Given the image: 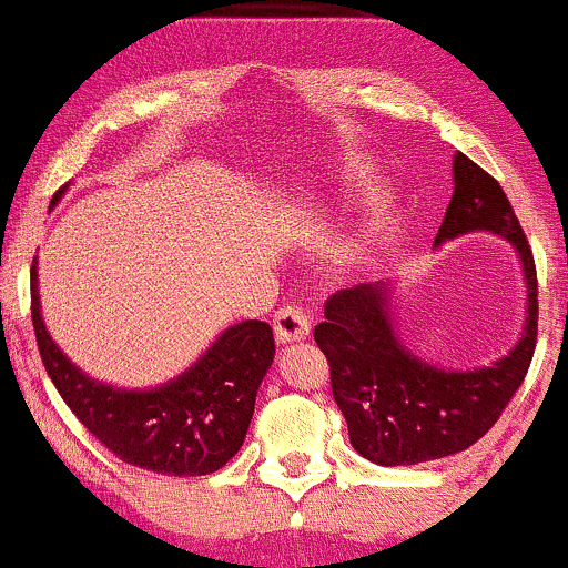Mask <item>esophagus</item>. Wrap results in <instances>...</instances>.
I'll return each mask as SVG.
<instances>
[{"label": "esophagus", "instance_id": "esophagus-1", "mask_svg": "<svg viewBox=\"0 0 568 568\" xmlns=\"http://www.w3.org/2000/svg\"><path fill=\"white\" fill-rule=\"evenodd\" d=\"M275 336L283 344L310 336V315H306L304 306H280L275 312Z\"/></svg>", "mask_w": 568, "mask_h": 568}]
</instances>
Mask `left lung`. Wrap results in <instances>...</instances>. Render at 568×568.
Wrapping results in <instances>:
<instances>
[{
    "mask_svg": "<svg viewBox=\"0 0 568 568\" xmlns=\"http://www.w3.org/2000/svg\"><path fill=\"white\" fill-rule=\"evenodd\" d=\"M486 230L515 245L529 285V317L510 355L488 368L443 371L419 361L393 331L384 285H355L325 302L315 342L357 454L376 465H419L465 452L497 425L529 374L537 347V266L499 181L465 154L454 158V194L438 240Z\"/></svg>",
    "mask_w": 568,
    "mask_h": 568,
    "instance_id": "left-lung-1",
    "label": "left lung"
}]
</instances>
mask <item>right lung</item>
Segmentation results:
<instances>
[{"label":"right lung","instance_id":"add662e5","mask_svg":"<svg viewBox=\"0 0 568 568\" xmlns=\"http://www.w3.org/2000/svg\"><path fill=\"white\" fill-rule=\"evenodd\" d=\"M31 323L44 371L88 433L128 465L162 475H211L240 452L258 384L275 357L270 323L245 321L226 328L184 376L158 389L128 393L93 382L44 328L37 262L31 264Z\"/></svg>","mask_w":568,"mask_h":568}]
</instances>
